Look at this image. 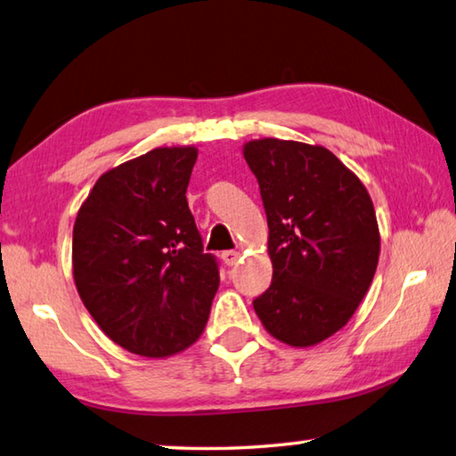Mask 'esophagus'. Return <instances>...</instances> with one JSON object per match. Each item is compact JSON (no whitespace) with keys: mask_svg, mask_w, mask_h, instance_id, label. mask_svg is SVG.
Listing matches in <instances>:
<instances>
[{"mask_svg":"<svg viewBox=\"0 0 456 456\" xmlns=\"http://www.w3.org/2000/svg\"><path fill=\"white\" fill-rule=\"evenodd\" d=\"M238 257H240V252H236V250L222 252V262H224L226 265H234L238 262Z\"/></svg>","mask_w":456,"mask_h":456,"instance_id":"obj_1","label":"esophagus"}]
</instances>
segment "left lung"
Masks as SVG:
<instances>
[{
  "label": "left lung",
  "instance_id": "left-lung-1",
  "mask_svg": "<svg viewBox=\"0 0 456 456\" xmlns=\"http://www.w3.org/2000/svg\"><path fill=\"white\" fill-rule=\"evenodd\" d=\"M268 218L270 288L254 309L273 338L315 346L339 331L371 286L379 262L373 202L323 147L280 139L244 144Z\"/></svg>",
  "mask_w": 456,
  "mask_h": 456
}]
</instances>
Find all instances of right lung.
Instances as JSON below:
<instances>
[{
    "instance_id": "right-lung-1",
    "label": "right lung",
    "mask_w": 456,
    "mask_h": 456,
    "mask_svg": "<svg viewBox=\"0 0 456 456\" xmlns=\"http://www.w3.org/2000/svg\"><path fill=\"white\" fill-rule=\"evenodd\" d=\"M194 147H162L94 183L73 226V278L110 339L168 357L200 338L220 276L186 200Z\"/></svg>"
}]
</instances>
